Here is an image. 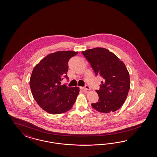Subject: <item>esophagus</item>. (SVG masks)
Listing matches in <instances>:
<instances>
[{
    "instance_id": "34e87169",
    "label": "esophagus",
    "mask_w": 157,
    "mask_h": 157,
    "mask_svg": "<svg viewBox=\"0 0 157 157\" xmlns=\"http://www.w3.org/2000/svg\"><path fill=\"white\" fill-rule=\"evenodd\" d=\"M81 89L82 90H91L90 87L88 86H85L83 87H81Z\"/></svg>"
}]
</instances>
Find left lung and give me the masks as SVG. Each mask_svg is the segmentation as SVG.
Here are the masks:
<instances>
[{
  "label": "left lung",
  "mask_w": 157,
  "mask_h": 157,
  "mask_svg": "<svg viewBox=\"0 0 157 157\" xmlns=\"http://www.w3.org/2000/svg\"><path fill=\"white\" fill-rule=\"evenodd\" d=\"M90 63L95 75L102 76L98 101L91 104L97 111L108 113L120 109L128 95L130 88L128 71L123 62L113 53L104 48H95L82 51Z\"/></svg>",
  "instance_id": "8db88e82"
}]
</instances>
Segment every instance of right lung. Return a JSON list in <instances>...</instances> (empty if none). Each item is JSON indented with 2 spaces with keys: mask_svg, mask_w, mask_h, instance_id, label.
I'll list each match as a JSON object with an SVG mask.
<instances>
[{
  "mask_svg": "<svg viewBox=\"0 0 157 157\" xmlns=\"http://www.w3.org/2000/svg\"><path fill=\"white\" fill-rule=\"evenodd\" d=\"M78 52L57 51L50 53L34 67L30 87L38 105L50 114L65 113L71 109L79 87L61 85L64 78H68V62Z\"/></svg>",
  "mask_w": 157,
  "mask_h": 157,
  "instance_id": "right-lung-1",
  "label": "right lung"
}]
</instances>
